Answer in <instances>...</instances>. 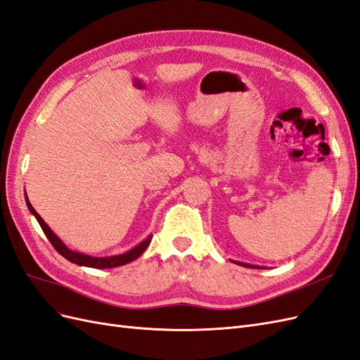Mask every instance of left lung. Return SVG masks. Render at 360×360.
Listing matches in <instances>:
<instances>
[{
    "instance_id": "8db88e82",
    "label": "left lung",
    "mask_w": 360,
    "mask_h": 360,
    "mask_svg": "<svg viewBox=\"0 0 360 360\" xmlns=\"http://www.w3.org/2000/svg\"><path fill=\"white\" fill-rule=\"evenodd\" d=\"M237 264H240L243 267H250V269H259L258 266H252V264H245V263H237Z\"/></svg>"
}]
</instances>
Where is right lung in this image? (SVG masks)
<instances>
[{"mask_svg": "<svg viewBox=\"0 0 360 360\" xmlns=\"http://www.w3.org/2000/svg\"><path fill=\"white\" fill-rule=\"evenodd\" d=\"M27 201V207L28 210L34 214V217L37 219V222L40 224L43 233H45V236L48 237V240L52 243V246L56 248L57 252L60 255H63L66 259H69L70 263H75L78 266H85V267H93V269H111V267H118V266H124L127 263H130V261L136 259L141 254L144 252V250L147 249V246L150 245L151 242V237L153 236H148L146 240L141 242L139 245H136L134 249L127 250V252L124 254H120V255H112V257H91V255H85V254H81V252H75V250L69 249L66 245H64L60 238L53 234V231L51 230V228L46 225V222L41 219L40 214L32 209V205L30 204L28 198H25Z\"/></svg>", "mask_w": 360, "mask_h": 360, "instance_id": "obj_1", "label": "right lung"}]
</instances>
